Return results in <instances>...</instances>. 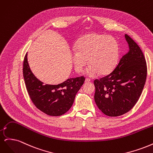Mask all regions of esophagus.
Returning a JSON list of instances; mask_svg holds the SVG:
<instances>
[{"mask_svg": "<svg viewBox=\"0 0 153 153\" xmlns=\"http://www.w3.org/2000/svg\"><path fill=\"white\" fill-rule=\"evenodd\" d=\"M90 81H91V79H89V78H85V82H89Z\"/></svg>", "mask_w": 153, "mask_h": 153, "instance_id": "obj_1", "label": "esophagus"}]
</instances>
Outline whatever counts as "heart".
Wrapping results in <instances>:
<instances>
[{
    "label": "heart",
    "instance_id": "obj_1",
    "mask_svg": "<svg viewBox=\"0 0 153 153\" xmlns=\"http://www.w3.org/2000/svg\"><path fill=\"white\" fill-rule=\"evenodd\" d=\"M119 57V47L113 37L98 34H87L80 39L71 57L76 72L82 71L89 60L90 66L85 73L95 76L99 72L107 74L112 70Z\"/></svg>",
    "mask_w": 153,
    "mask_h": 153
}]
</instances>
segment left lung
Here are the masks:
<instances>
[{
  "label": "left lung",
  "mask_w": 153,
  "mask_h": 153,
  "mask_svg": "<svg viewBox=\"0 0 153 153\" xmlns=\"http://www.w3.org/2000/svg\"><path fill=\"white\" fill-rule=\"evenodd\" d=\"M129 52L114 70L94 81V101L106 115L117 117L127 113L137 103L147 77V64L140 48L128 35Z\"/></svg>",
  "instance_id": "obj_1"
}]
</instances>
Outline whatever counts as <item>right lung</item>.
<instances>
[{
    "instance_id": "add662e5",
    "label": "right lung",
    "mask_w": 153,
    "mask_h": 153,
    "mask_svg": "<svg viewBox=\"0 0 153 153\" xmlns=\"http://www.w3.org/2000/svg\"><path fill=\"white\" fill-rule=\"evenodd\" d=\"M23 74L32 103L41 112L51 116H60L68 112L85 81V77L82 76L68 78L58 85H44L31 71L27 54L24 57Z\"/></svg>"
}]
</instances>
